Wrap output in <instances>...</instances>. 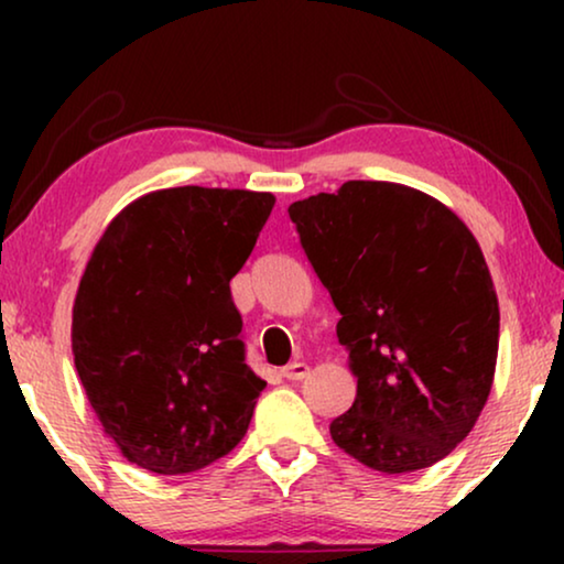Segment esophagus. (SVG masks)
<instances>
[{"instance_id": "obj_1", "label": "esophagus", "mask_w": 564, "mask_h": 564, "mask_svg": "<svg viewBox=\"0 0 564 564\" xmlns=\"http://www.w3.org/2000/svg\"><path fill=\"white\" fill-rule=\"evenodd\" d=\"M307 372H311V367L305 361H290L288 367H282V377H288V380H303Z\"/></svg>"}]
</instances>
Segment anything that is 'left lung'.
<instances>
[{
  "label": "left lung",
  "mask_w": 564,
  "mask_h": 564,
  "mask_svg": "<svg viewBox=\"0 0 564 564\" xmlns=\"http://www.w3.org/2000/svg\"><path fill=\"white\" fill-rule=\"evenodd\" d=\"M341 321L357 398L330 421L336 446L388 475L436 465L490 395L498 297L469 228L392 182H346L288 207Z\"/></svg>",
  "instance_id": "1"
}]
</instances>
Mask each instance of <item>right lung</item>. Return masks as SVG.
Masks as SVG:
<instances>
[{"label":"right lung","mask_w":564,"mask_h":564,"mask_svg":"<svg viewBox=\"0 0 564 564\" xmlns=\"http://www.w3.org/2000/svg\"><path fill=\"white\" fill-rule=\"evenodd\" d=\"M274 195L172 187L138 197L91 251L72 349L105 434L156 475L226 457L267 382L246 365L230 280Z\"/></svg>","instance_id":"add662e5"}]
</instances>
